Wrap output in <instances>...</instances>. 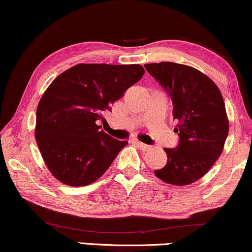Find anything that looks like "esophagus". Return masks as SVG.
I'll list each match as a JSON object with an SVG mask.
<instances>
[{
  "label": "esophagus",
  "mask_w": 252,
  "mask_h": 252,
  "mask_svg": "<svg viewBox=\"0 0 252 252\" xmlns=\"http://www.w3.org/2000/svg\"><path fill=\"white\" fill-rule=\"evenodd\" d=\"M133 142H134V144H135L136 146H138V147L140 148L141 151H147L148 148H150V146L146 145V144H142V142H140V141H136V140H135V141H133Z\"/></svg>",
  "instance_id": "obj_1"
}]
</instances>
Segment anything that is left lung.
Masks as SVG:
<instances>
[{
	"mask_svg": "<svg viewBox=\"0 0 252 252\" xmlns=\"http://www.w3.org/2000/svg\"><path fill=\"white\" fill-rule=\"evenodd\" d=\"M173 102L175 148H164L166 166L155 175L170 185L185 186L201 179L223 151L229 132L220 90L206 74L187 65L161 62L145 65Z\"/></svg>",
	"mask_w": 252,
	"mask_h": 252,
	"instance_id": "1",
	"label": "left lung"
}]
</instances>
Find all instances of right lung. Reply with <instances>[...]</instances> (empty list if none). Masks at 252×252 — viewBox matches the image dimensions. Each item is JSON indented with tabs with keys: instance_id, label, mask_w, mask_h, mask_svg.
<instances>
[{
	"instance_id": "obj_1",
	"label": "right lung",
	"mask_w": 252,
	"mask_h": 252,
	"mask_svg": "<svg viewBox=\"0 0 252 252\" xmlns=\"http://www.w3.org/2000/svg\"><path fill=\"white\" fill-rule=\"evenodd\" d=\"M139 64H78L50 84L36 113V141L52 175L86 186L108 169L128 144L101 131L97 121L144 76Z\"/></svg>"
}]
</instances>
